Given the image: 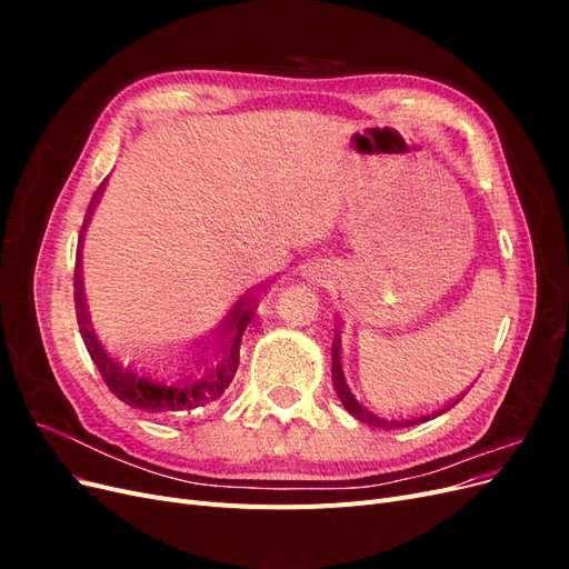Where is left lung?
Instances as JSON below:
<instances>
[{
  "mask_svg": "<svg viewBox=\"0 0 569 569\" xmlns=\"http://www.w3.org/2000/svg\"><path fill=\"white\" fill-rule=\"evenodd\" d=\"M339 337L335 339V343H332V382H335V389H337V396L341 399V403H343V408H347L353 418H358L360 422H368V425H372V427H385V429H389V427H412V425H420V422H427V420H435V418H439L441 412H446V410H451L460 399H456V401H451V403H446L443 408H439V410H432V412H425V416H410V418H401V420H385V418H377L375 412H370L368 408H363L360 406L358 401H356V396L351 393V389L347 387V380H343V372H341V363H339Z\"/></svg>",
  "mask_w": 569,
  "mask_h": 569,
  "instance_id": "8db88e82",
  "label": "left lung"
}]
</instances>
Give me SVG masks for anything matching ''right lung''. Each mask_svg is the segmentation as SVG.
<instances>
[{"label": "right lung", "instance_id": "obj_1", "mask_svg": "<svg viewBox=\"0 0 569 569\" xmlns=\"http://www.w3.org/2000/svg\"><path fill=\"white\" fill-rule=\"evenodd\" d=\"M101 189H104V182L94 192V199L90 203L88 220L94 211V203L99 201ZM84 220V222H88ZM82 242V234H80ZM258 295V291H256ZM256 295L249 291L244 299H239L228 318L218 325L216 330V363L206 366L209 360H203V372L199 377H182L180 385H163L151 380V377L137 375L132 370H126L120 363L107 353V349L101 347L99 337L94 335V327L90 322L88 313V303H84V291H82V270H80V251H78V263H76V313H78V325H80V335L84 347H88L90 358L94 360V366L101 375V380L111 389L116 399L128 403L130 408L144 410V412H180V410H192L199 406H206L211 401H218L226 389L230 387L232 377L239 366V347H242V335L247 330V325L253 318V308H256ZM201 370V368H199Z\"/></svg>", "mask_w": 569, "mask_h": 569}]
</instances>
